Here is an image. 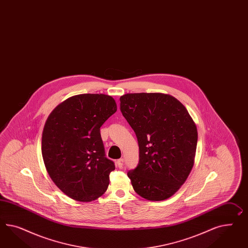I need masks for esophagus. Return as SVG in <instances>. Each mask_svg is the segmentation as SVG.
Listing matches in <instances>:
<instances>
[{
	"label": "esophagus",
	"instance_id": "34e87169",
	"mask_svg": "<svg viewBox=\"0 0 248 248\" xmlns=\"http://www.w3.org/2000/svg\"><path fill=\"white\" fill-rule=\"evenodd\" d=\"M124 159H119V160H117V161H116V164H117V166H118V168H120V169H122L123 166H124Z\"/></svg>",
	"mask_w": 248,
	"mask_h": 248
}]
</instances>
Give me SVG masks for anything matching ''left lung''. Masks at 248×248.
Masks as SVG:
<instances>
[{"instance_id": "left-lung-1", "label": "left lung", "mask_w": 248, "mask_h": 248, "mask_svg": "<svg viewBox=\"0 0 248 248\" xmlns=\"http://www.w3.org/2000/svg\"><path fill=\"white\" fill-rule=\"evenodd\" d=\"M120 110L136 134L139 162L127 172L134 191L164 201L187 180L194 163L198 131L187 109L170 94H124Z\"/></svg>"}]
</instances>
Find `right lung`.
<instances>
[{"instance_id": "right-lung-1", "label": "right lung", "mask_w": 248, "mask_h": 248, "mask_svg": "<svg viewBox=\"0 0 248 248\" xmlns=\"http://www.w3.org/2000/svg\"><path fill=\"white\" fill-rule=\"evenodd\" d=\"M116 110L110 95L78 94L47 118L41 141L43 161L57 187L75 201H94L107 189L115 167L106 157L100 127Z\"/></svg>"}]
</instances>
